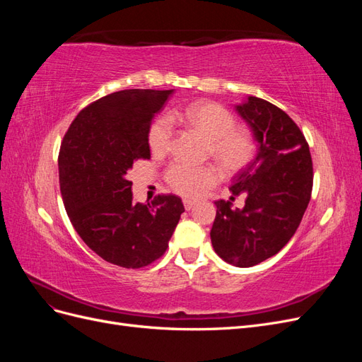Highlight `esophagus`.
Segmentation results:
<instances>
[{
    "instance_id": "obj_1",
    "label": "esophagus",
    "mask_w": 362,
    "mask_h": 362,
    "mask_svg": "<svg viewBox=\"0 0 362 362\" xmlns=\"http://www.w3.org/2000/svg\"><path fill=\"white\" fill-rule=\"evenodd\" d=\"M182 204H184V208L185 210H192V208L194 206V204H196V201H192V199H184L182 201Z\"/></svg>"
}]
</instances>
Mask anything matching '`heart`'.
I'll return each mask as SVG.
<instances>
[{
	"mask_svg": "<svg viewBox=\"0 0 362 362\" xmlns=\"http://www.w3.org/2000/svg\"><path fill=\"white\" fill-rule=\"evenodd\" d=\"M172 119H181L194 131L208 139V154L213 156L228 173H237L254 161L258 140L252 131L237 127L231 110L214 101L194 103L181 113H172ZM166 115L158 116L148 131V144L156 156L168 154L173 141V124ZM222 173L214 164L193 166L185 161H173L166 169L170 189L182 196H198L210 189Z\"/></svg>",
	"mask_w": 362,
	"mask_h": 362,
	"instance_id": "obj_1",
	"label": "heart"
}]
</instances>
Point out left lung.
<instances>
[{
    "mask_svg": "<svg viewBox=\"0 0 362 362\" xmlns=\"http://www.w3.org/2000/svg\"><path fill=\"white\" fill-rule=\"evenodd\" d=\"M237 110L254 131L259 151L231 184L234 196L246 194L245 206L231 210V202L216 201L210 235L223 261L252 267L276 255L298 231L314 172L308 141L286 112L257 96Z\"/></svg>",
    "mask_w": 362,
    "mask_h": 362,
    "instance_id": "obj_1",
    "label": "left lung"
}]
</instances>
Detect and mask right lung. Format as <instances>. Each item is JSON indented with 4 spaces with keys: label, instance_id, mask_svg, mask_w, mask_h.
Wrapping results in <instances>:
<instances>
[{
    "label": "right lung",
    "instance_id": "1",
    "mask_svg": "<svg viewBox=\"0 0 362 362\" xmlns=\"http://www.w3.org/2000/svg\"><path fill=\"white\" fill-rule=\"evenodd\" d=\"M172 90L128 89L100 98L76 115L59 152V181L75 231L95 254L125 269L164 255L184 213L178 196L136 204L128 169L149 160L148 131Z\"/></svg>",
    "mask_w": 362,
    "mask_h": 362
}]
</instances>
